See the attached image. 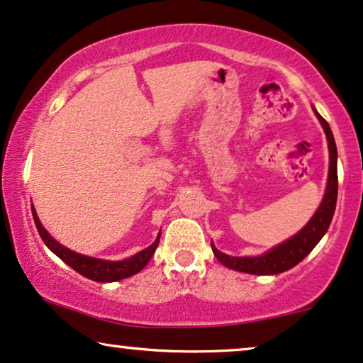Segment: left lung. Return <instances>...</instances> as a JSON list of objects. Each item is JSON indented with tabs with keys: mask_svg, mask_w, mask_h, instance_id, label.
<instances>
[{
	"mask_svg": "<svg viewBox=\"0 0 363 363\" xmlns=\"http://www.w3.org/2000/svg\"><path fill=\"white\" fill-rule=\"evenodd\" d=\"M313 113L317 115V118L322 125L323 131H325L327 143H328V153H330V167H328V180L325 195H323L322 203L315 211L312 218L308 220V223L300 230L298 233H295L294 237H290L285 242H281L277 247L270 248V250L262 253L257 257H230L227 253L220 252L218 248L211 243V250L222 265L232 270L243 272V274H252V275H277L281 272L290 270L296 263H300L310 252L313 250L315 245L322 240L323 235L327 233L328 227H330L333 213H335V205H337V190H338V177H337V145L335 138L330 126L325 120L322 118V115L315 110Z\"/></svg>",
	"mask_w": 363,
	"mask_h": 363,
	"instance_id": "1",
	"label": "left lung"
}]
</instances>
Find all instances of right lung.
Wrapping results in <instances>:
<instances>
[{"label": "right lung", "mask_w": 363, "mask_h": 363, "mask_svg": "<svg viewBox=\"0 0 363 363\" xmlns=\"http://www.w3.org/2000/svg\"><path fill=\"white\" fill-rule=\"evenodd\" d=\"M31 213H33V218H35L38 233H40V237L45 242L46 247H48L56 257H60L61 260L67 263L68 267H72L74 272H78L79 275L86 277V279L93 281H103V284H106V281H118L138 274V272H141L145 267H147V263L150 262V258L153 257V253L157 250L160 243V233H158L157 240H155L148 248L135 253L133 257L125 258V260H118V262L101 260V258L82 255V253H77L69 250L67 247H63V245L56 242V240L48 233V230L41 225L35 206H31Z\"/></svg>", "instance_id": "add662e5"}]
</instances>
